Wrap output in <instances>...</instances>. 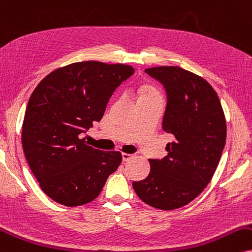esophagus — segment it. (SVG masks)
I'll return each instance as SVG.
<instances>
[{
	"mask_svg": "<svg viewBox=\"0 0 252 252\" xmlns=\"http://www.w3.org/2000/svg\"><path fill=\"white\" fill-rule=\"evenodd\" d=\"M133 158V154H127V153H123V160L124 161H129Z\"/></svg>",
	"mask_w": 252,
	"mask_h": 252,
	"instance_id": "34e87169",
	"label": "esophagus"
}]
</instances>
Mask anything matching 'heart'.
<instances>
[{
    "label": "heart",
    "instance_id": "obj_1",
    "mask_svg": "<svg viewBox=\"0 0 252 252\" xmlns=\"http://www.w3.org/2000/svg\"><path fill=\"white\" fill-rule=\"evenodd\" d=\"M147 98H159V93L155 91V90H152V89L147 90V91L142 93L140 100L141 99H147Z\"/></svg>",
    "mask_w": 252,
    "mask_h": 252
}]
</instances>
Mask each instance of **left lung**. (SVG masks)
Wrapping results in <instances>:
<instances>
[{"label": "left lung", "instance_id": "left-lung-1", "mask_svg": "<svg viewBox=\"0 0 252 252\" xmlns=\"http://www.w3.org/2000/svg\"><path fill=\"white\" fill-rule=\"evenodd\" d=\"M145 72L166 90L162 128L174 140L167 144L163 159H150V174L133 182V189L151 207L178 209L212 180L224 150L225 117L215 90L197 74L179 66L150 67Z\"/></svg>", "mask_w": 252, "mask_h": 252}]
</instances>
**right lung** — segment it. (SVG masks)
<instances>
[{"label":"right lung","mask_w":252,"mask_h":252,"mask_svg":"<svg viewBox=\"0 0 252 252\" xmlns=\"http://www.w3.org/2000/svg\"><path fill=\"white\" fill-rule=\"evenodd\" d=\"M133 73L125 64L78 62L52 71L33 90L22 145L42 190L57 203L93 201L119 167L120 152L95 150L82 134L101 120L112 93Z\"/></svg>","instance_id":"obj_1"}]
</instances>
